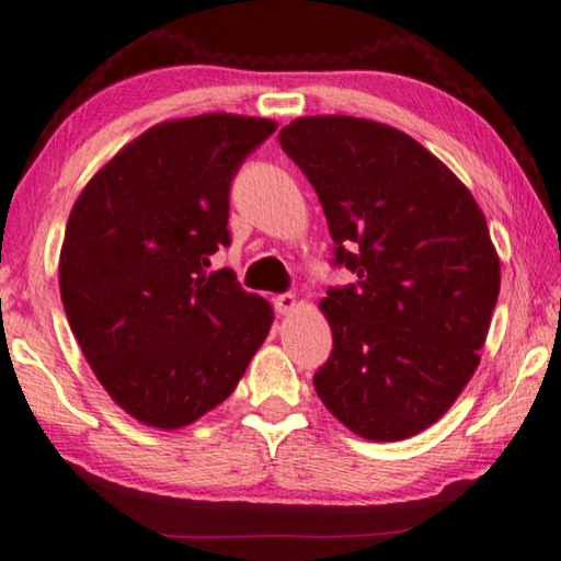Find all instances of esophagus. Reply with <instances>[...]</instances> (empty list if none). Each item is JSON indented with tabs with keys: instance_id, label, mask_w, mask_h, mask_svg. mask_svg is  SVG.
<instances>
[{
	"instance_id": "obj_1",
	"label": "esophagus",
	"mask_w": 561,
	"mask_h": 561,
	"mask_svg": "<svg viewBox=\"0 0 561 561\" xmlns=\"http://www.w3.org/2000/svg\"><path fill=\"white\" fill-rule=\"evenodd\" d=\"M274 309H277V314H289V311L297 309V297L294 294H279L274 299Z\"/></svg>"
}]
</instances>
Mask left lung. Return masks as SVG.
<instances>
[{
    "label": "left lung",
    "mask_w": 561,
    "mask_h": 561,
    "mask_svg": "<svg viewBox=\"0 0 561 561\" xmlns=\"http://www.w3.org/2000/svg\"><path fill=\"white\" fill-rule=\"evenodd\" d=\"M279 144L317 190L334 264L358 277L319 301L334 334L314 376L321 403L366 440L411 438L480 364L500 294L485 215L448 165L386 123L304 116Z\"/></svg>",
    "instance_id": "obj_1"
}]
</instances>
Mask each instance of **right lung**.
<instances>
[{"mask_svg": "<svg viewBox=\"0 0 561 561\" xmlns=\"http://www.w3.org/2000/svg\"><path fill=\"white\" fill-rule=\"evenodd\" d=\"M274 130L234 113L163 121L73 203L59 257L66 319L101 386L150 428L220 405L270 334V301L207 267L230 244L232 178Z\"/></svg>", "mask_w": 561, "mask_h": 561, "instance_id": "add662e5", "label": "right lung"}]
</instances>
